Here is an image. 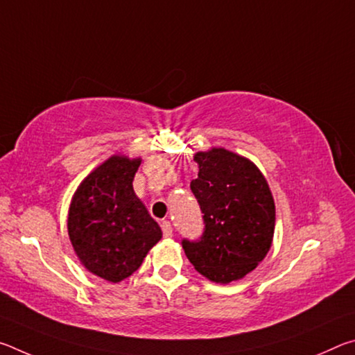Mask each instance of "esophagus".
Segmentation results:
<instances>
[{
    "mask_svg": "<svg viewBox=\"0 0 355 355\" xmlns=\"http://www.w3.org/2000/svg\"><path fill=\"white\" fill-rule=\"evenodd\" d=\"M161 228H163V235L164 238H171L172 236V225L169 220H163L161 222Z\"/></svg>",
    "mask_w": 355,
    "mask_h": 355,
    "instance_id": "esophagus-1",
    "label": "esophagus"
}]
</instances>
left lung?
<instances>
[{
	"label": "left lung",
	"mask_w": 355,
	"mask_h": 355,
	"mask_svg": "<svg viewBox=\"0 0 355 355\" xmlns=\"http://www.w3.org/2000/svg\"><path fill=\"white\" fill-rule=\"evenodd\" d=\"M199 177L191 191L199 202L205 232L186 241L188 260L203 277L227 285L254 271L271 249L275 228L272 192L261 171L224 147L197 152Z\"/></svg>",
	"instance_id": "left-lung-1"
}]
</instances>
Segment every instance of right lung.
Here are the masks:
<instances>
[{
  "instance_id": "1",
  "label": "right lung",
  "mask_w": 355,
  "mask_h": 355,
  "mask_svg": "<svg viewBox=\"0 0 355 355\" xmlns=\"http://www.w3.org/2000/svg\"><path fill=\"white\" fill-rule=\"evenodd\" d=\"M141 158L112 155L89 173L71 197L70 243L89 272L112 284L139 269L163 232L136 196Z\"/></svg>"
}]
</instances>
